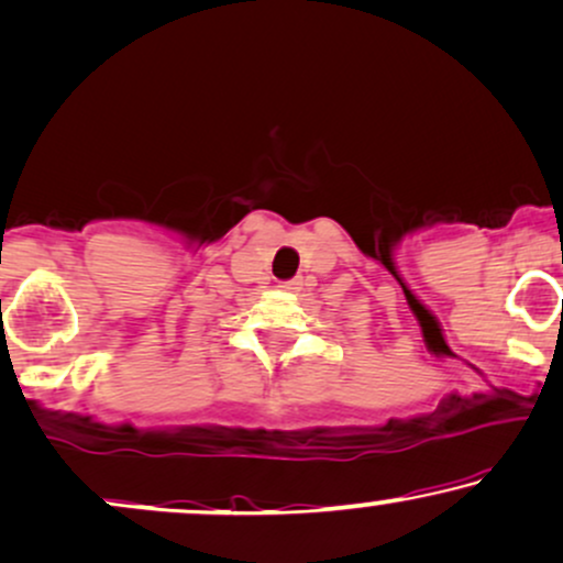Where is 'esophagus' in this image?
<instances>
[{
	"label": "esophagus",
	"mask_w": 563,
	"mask_h": 563,
	"mask_svg": "<svg viewBox=\"0 0 563 563\" xmlns=\"http://www.w3.org/2000/svg\"><path fill=\"white\" fill-rule=\"evenodd\" d=\"M284 292H300L302 289V279H292V282H282Z\"/></svg>",
	"instance_id": "1"
}]
</instances>
